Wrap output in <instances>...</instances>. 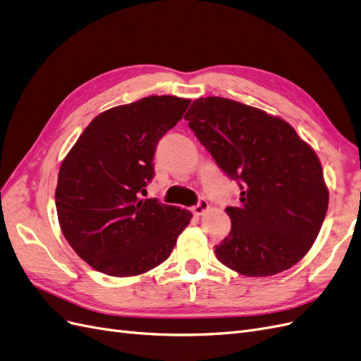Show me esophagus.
<instances>
[{
    "label": "esophagus",
    "instance_id": "34e87169",
    "mask_svg": "<svg viewBox=\"0 0 361 361\" xmlns=\"http://www.w3.org/2000/svg\"><path fill=\"white\" fill-rule=\"evenodd\" d=\"M207 209H209V203H207L206 200H199V203L195 204L194 207H192V212L195 214V215H203Z\"/></svg>",
    "mask_w": 361,
    "mask_h": 361
}]
</instances>
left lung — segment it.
I'll use <instances>...</instances> for the list:
<instances>
[{"label": "left lung", "mask_w": 361, "mask_h": 361, "mask_svg": "<svg viewBox=\"0 0 361 361\" xmlns=\"http://www.w3.org/2000/svg\"><path fill=\"white\" fill-rule=\"evenodd\" d=\"M188 126L241 188L226 207L232 228L215 245L223 265L248 277L286 271L313 245L329 209L319 158L285 120L218 96L200 97Z\"/></svg>", "instance_id": "obj_1"}]
</instances>
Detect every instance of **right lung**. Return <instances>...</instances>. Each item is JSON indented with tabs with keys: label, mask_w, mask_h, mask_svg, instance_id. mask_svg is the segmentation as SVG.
<instances>
[{
	"label": "right lung",
	"mask_w": 361,
	"mask_h": 361,
	"mask_svg": "<svg viewBox=\"0 0 361 361\" xmlns=\"http://www.w3.org/2000/svg\"><path fill=\"white\" fill-rule=\"evenodd\" d=\"M190 99L149 96L96 116L59 171L56 206L64 238L82 260L130 277L166 260L191 221L187 209L140 199L155 176L158 141Z\"/></svg>",
	"instance_id": "right-lung-1"
}]
</instances>
